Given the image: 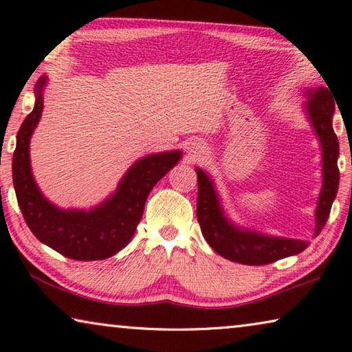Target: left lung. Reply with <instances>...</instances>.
<instances>
[{
	"mask_svg": "<svg viewBox=\"0 0 352 352\" xmlns=\"http://www.w3.org/2000/svg\"><path fill=\"white\" fill-rule=\"evenodd\" d=\"M328 89L320 86L305 92V96L309 98L305 102V111L322 146L324 178L316 207L315 236L322 231L327 223L339 188V140L333 130L334 96ZM195 170L198 175L197 218L207 243L219 256L236 263L258 266L274 263L284 257L296 256L307 248L309 242L300 241V239L265 236L257 231L234 226L223 213L212 178L203 169L197 168Z\"/></svg>",
	"mask_w": 352,
	"mask_h": 352,
	"instance_id": "obj_1",
	"label": "left lung"
}]
</instances>
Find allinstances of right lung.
<instances>
[{"label": "right lung", "mask_w": 352, "mask_h": 352, "mask_svg": "<svg viewBox=\"0 0 352 352\" xmlns=\"http://www.w3.org/2000/svg\"><path fill=\"white\" fill-rule=\"evenodd\" d=\"M47 76L36 83V102L16 136L12 172L18 204L37 241L62 256L80 260H104L125 248L144 214L149 192L182 159V151L149 154L125 172L118 189L91 210H62L42 195L32 174L30 139L43 109Z\"/></svg>", "instance_id": "obj_1"}]
</instances>
